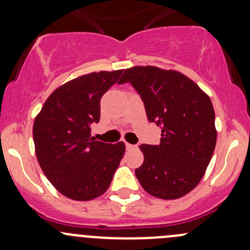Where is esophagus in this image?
<instances>
[{"mask_svg":"<svg viewBox=\"0 0 250 250\" xmlns=\"http://www.w3.org/2000/svg\"><path fill=\"white\" fill-rule=\"evenodd\" d=\"M125 147H127V150H132V148H137V146H135V145H132V144L125 143Z\"/></svg>","mask_w":250,"mask_h":250,"instance_id":"obj_1","label":"esophagus"}]
</instances>
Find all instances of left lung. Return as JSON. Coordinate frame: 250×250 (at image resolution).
<instances>
[{"mask_svg": "<svg viewBox=\"0 0 250 250\" xmlns=\"http://www.w3.org/2000/svg\"><path fill=\"white\" fill-rule=\"evenodd\" d=\"M145 105L150 122L162 127L160 145H140L144 162L135 169L141 188L162 200H176L192 191L206 173L216 144L211 100L188 76L156 66L125 71Z\"/></svg>", "mask_w": 250, "mask_h": 250, "instance_id": "left-lung-1", "label": "left lung"}]
</instances>
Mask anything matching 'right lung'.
I'll use <instances>...</instances> for the list:
<instances>
[{
	"mask_svg": "<svg viewBox=\"0 0 250 250\" xmlns=\"http://www.w3.org/2000/svg\"><path fill=\"white\" fill-rule=\"evenodd\" d=\"M122 72H92L64 83L48 97L35 118L32 134L40 167L70 200L102 196L125 155L123 141L106 144L90 135V125L100 120V99Z\"/></svg>",
	"mask_w": 250,
	"mask_h": 250,
	"instance_id": "add662e5",
	"label": "right lung"
}]
</instances>
